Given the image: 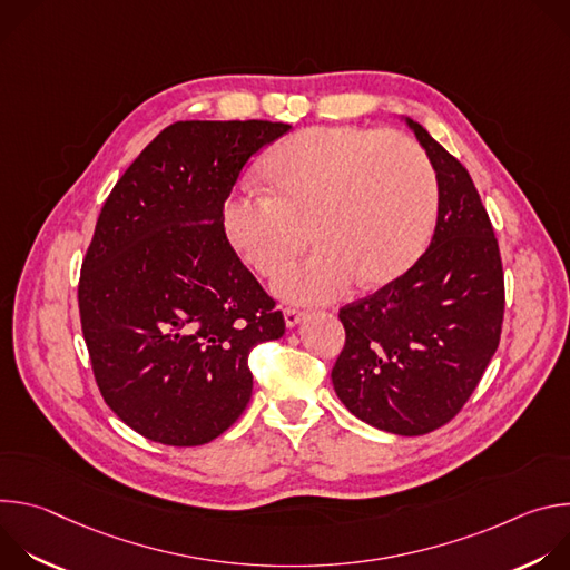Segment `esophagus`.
I'll use <instances>...</instances> for the list:
<instances>
[{
	"label": "esophagus",
	"mask_w": 570,
	"mask_h": 570,
	"mask_svg": "<svg viewBox=\"0 0 570 570\" xmlns=\"http://www.w3.org/2000/svg\"><path fill=\"white\" fill-rule=\"evenodd\" d=\"M284 320H286V327H295V324H299V320H304V311L286 306L284 308Z\"/></svg>",
	"instance_id": "1"
}]
</instances>
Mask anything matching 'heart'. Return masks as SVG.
<instances>
[{"instance_id": "obj_1", "label": "heart", "mask_w": 570, "mask_h": 570, "mask_svg": "<svg viewBox=\"0 0 570 570\" xmlns=\"http://www.w3.org/2000/svg\"><path fill=\"white\" fill-rule=\"evenodd\" d=\"M273 191L234 194L223 205L227 240L250 268L275 277L302 248L304 223L317 246L277 291L327 302L361 275L383 284L411 266L438 209V176L409 135L363 126H313L266 159Z\"/></svg>"}]
</instances>
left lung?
Instances as JSON below:
<instances>
[{
  "instance_id": "1",
  "label": "left lung",
  "mask_w": 570,
  "mask_h": 570,
  "mask_svg": "<svg viewBox=\"0 0 570 570\" xmlns=\"http://www.w3.org/2000/svg\"><path fill=\"white\" fill-rule=\"evenodd\" d=\"M438 176L429 250L394 282L341 308L338 399L365 424L426 435L451 422L490 365L503 327L499 240L469 171L424 126L405 119Z\"/></svg>"
}]
</instances>
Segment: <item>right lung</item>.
<instances>
[{"label":"right lung","instance_id":"1","mask_svg":"<svg viewBox=\"0 0 570 570\" xmlns=\"http://www.w3.org/2000/svg\"><path fill=\"white\" fill-rule=\"evenodd\" d=\"M273 121H176L112 187L80 266L78 311L115 415L146 440L200 446L253 394V347L284 315L240 264L223 205L246 161L288 132Z\"/></svg>","mask_w":570,"mask_h":570}]
</instances>
